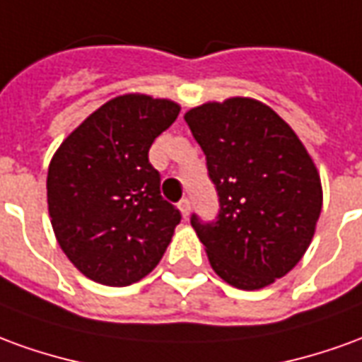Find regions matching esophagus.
<instances>
[{
  "mask_svg": "<svg viewBox=\"0 0 362 362\" xmlns=\"http://www.w3.org/2000/svg\"><path fill=\"white\" fill-rule=\"evenodd\" d=\"M178 207H180L182 217H184V219H188V216H189V199L188 198L180 199V204H178Z\"/></svg>",
  "mask_w": 362,
  "mask_h": 362,
  "instance_id": "1",
  "label": "esophagus"
}]
</instances>
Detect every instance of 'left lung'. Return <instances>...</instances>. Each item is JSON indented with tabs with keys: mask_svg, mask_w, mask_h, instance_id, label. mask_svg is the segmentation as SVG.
<instances>
[{
	"mask_svg": "<svg viewBox=\"0 0 362 362\" xmlns=\"http://www.w3.org/2000/svg\"><path fill=\"white\" fill-rule=\"evenodd\" d=\"M184 119L219 196L216 221L192 227L217 276L259 290L294 269L322 211V180L286 121L251 98L207 102Z\"/></svg>",
	"mask_w": 362,
	"mask_h": 362,
	"instance_id": "left-lung-1",
	"label": "left lung"
}]
</instances>
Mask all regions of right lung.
Listing matches in <instances>:
<instances>
[{
	"mask_svg": "<svg viewBox=\"0 0 362 362\" xmlns=\"http://www.w3.org/2000/svg\"><path fill=\"white\" fill-rule=\"evenodd\" d=\"M178 113L170 100L125 93L93 111L52 156L50 223L60 249L93 282L129 286L163 259L182 216L160 196L148 148Z\"/></svg>",
	"mask_w": 362,
	"mask_h": 362,
	"instance_id": "add662e5",
	"label": "right lung"
}]
</instances>
